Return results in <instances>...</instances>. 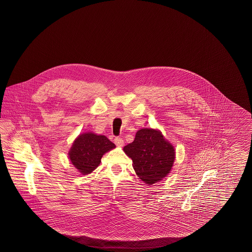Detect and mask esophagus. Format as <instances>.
Segmentation results:
<instances>
[{"label": "esophagus", "mask_w": 252, "mask_h": 252, "mask_svg": "<svg viewBox=\"0 0 252 252\" xmlns=\"http://www.w3.org/2000/svg\"><path fill=\"white\" fill-rule=\"evenodd\" d=\"M114 143L117 145L118 147H124V140L122 138H120V137H116L114 139Z\"/></svg>", "instance_id": "1"}]
</instances>
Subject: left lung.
Here are the masks:
<instances>
[{"mask_svg":"<svg viewBox=\"0 0 252 252\" xmlns=\"http://www.w3.org/2000/svg\"><path fill=\"white\" fill-rule=\"evenodd\" d=\"M132 159L137 176L147 185L159 182L171 171L176 158L175 149L161 131L141 128L137 131L133 142L124 148Z\"/></svg>","mask_w":252,"mask_h":252,"instance_id":"8db88e82","label":"left lung"}]
</instances>
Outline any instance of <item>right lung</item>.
Masks as SVG:
<instances>
[{
  "label": "right lung",
  "mask_w": 252,
  "mask_h": 252,
  "mask_svg": "<svg viewBox=\"0 0 252 252\" xmlns=\"http://www.w3.org/2000/svg\"><path fill=\"white\" fill-rule=\"evenodd\" d=\"M115 147L105 136L87 132L81 134L75 139L68 157L82 175H87L100 165L102 156Z\"/></svg>",
  "instance_id": "add662e5"
}]
</instances>
